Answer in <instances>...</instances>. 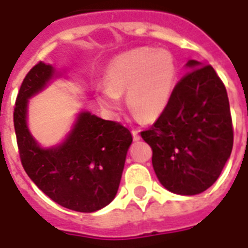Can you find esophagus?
Segmentation results:
<instances>
[{"instance_id": "1", "label": "esophagus", "mask_w": 248, "mask_h": 248, "mask_svg": "<svg viewBox=\"0 0 248 248\" xmlns=\"http://www.w3.org/2000/svg\"><path fill=\"white\" fill-rule=\"evenodd\" d=\"M131 134H133V139H134L135 141H138V140H140L139 131H138V130H133V131H131Z\"/></svg>"}]
</instances>
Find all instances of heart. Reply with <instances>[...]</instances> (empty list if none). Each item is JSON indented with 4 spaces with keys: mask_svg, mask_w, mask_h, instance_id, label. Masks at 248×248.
<instances>
[{
    "mask_svg": "<svg viewBox=\"0 0 248 248\" xmlns=\"http://www.w3.org/2000/svg\"><path fill=\"white\" fill-rule=\"evenodd\" d=\"M179 67L168 49L139 48L119 54L105 71V87H95L98 104L109 114L122 110L120 95L126 93L131 113L154 120L168 108L176 85Z\"/></svg>",
    "mask_w": 248,
    "mask_h": 248,
    "instance_id": "obj_1",
    "label": "heart"
}]
</instances>
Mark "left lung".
<instances>
[{
  "mask_svg": "<svg viewBox=\"0 0 248 248\" xmlns=\"http://www.w3.org/2000/svg\"><path fill=\"white\" fill-rule=\"evenodd\" d=\"M159 119L141 138L153 149V168L169 191L192 196L217 180L230 159L233 131L227 92L211 65L195 59Z\"/></svg>",
  "mask_w": 248,
  "mask_h": 248,
  "instance_id": "1",
  "label": "left lung"
}]
</instances>
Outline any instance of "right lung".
Wrapping results in <instances>:
<instances>
[{"mask_svg":"<svg viewBox=\"0 0 248 248\" xmlns=\"http://www.w3.org/2000/svg\"><path fill=\"white\" fill-rule=\"evenodd\" d=\"M62 77L53 64L39 62L22 82L13 113L19 156L31 180L54 202L98 211L117 195L133 137L119 123L80 110L61 143L41 145L28 128L30 99Z\"/></svg>","mask_w":248,"mask_h":248,"instance_id":"right-lung-1","label":"right lung"}]
</instances>
